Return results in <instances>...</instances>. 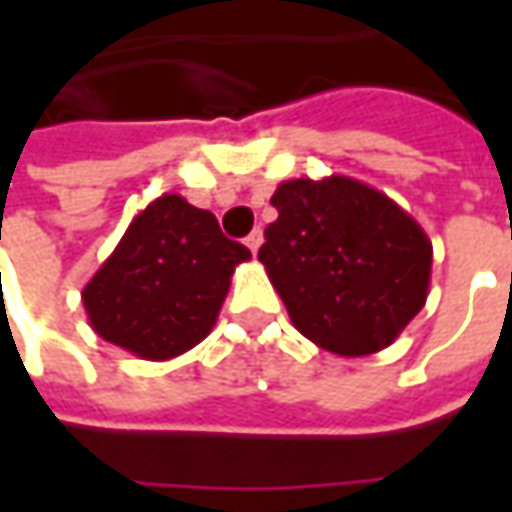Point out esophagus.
<instances>
[{"label":"esophagus","mask_w":512,"mask_h":512,"mask_svg":"<svg viewBox=\"0 0 512 512\" xmlns=\"http://www.w3.org/2000/svg\"><path fill=\"white\" fill-rule=\"evenodd\" d=\"M245 245L250 247V253H256V250L262 247V230H253V233L245 239Z\"/></svg>","instance_id":"obj_1"}]
</instances>
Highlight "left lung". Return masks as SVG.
<instances>
[{
  "mask_svg": "<svg viewBox=\"0 0 512 512\" xmlns=\"http://www.w3.org/2000/svg\"><path fill=\"white\" fill-rule=\"evenodd\" d=\"M270 205L259 262L293 327L336 356H370L427 302L433 245L382 190L350 176L290 179Z\"/></svg>",
  "mask_w": 512,
  "mask_h": 512,
  "instance_id": "1",
  "label": "left lung"
}]
</instances>
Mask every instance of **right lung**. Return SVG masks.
<instances>
[{"mask_svg": "<svg viewBox=\"0 0 512 512\" xmlns=\"http://www.w3.org/2000/svg\"><path fill=\"white\" fill-rule=\"evenodd\" d=\"M247 259L250 250L230 242L210 210L165 193L133 216L82 305L105 342L168 362L213 330L230 276Z\"/></svg>", "mask_w": 512, "mask_h": 512, "instance_id": "obj_1", "label": "right lung"}]
</instances>
